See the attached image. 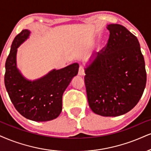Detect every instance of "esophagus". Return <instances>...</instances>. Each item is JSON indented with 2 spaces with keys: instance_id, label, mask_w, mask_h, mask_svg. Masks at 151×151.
Instances as JSON below:
<instances>
[{
  "instance_id": "esophagus-1",
  "label": "esophagus",
  "mask_w": 151,
  "mask_h": 151,
  "mask_svg": "<svg viewBox=\"0 0 151 151\" xmlns=\"http://www.w3.org/2000/svg\"><path fill=\"white\" fill-rule=\"evenodd\" d=\"M78 75L81 76H83L85 75V69L83 66H80L79 70H78Z\"/></svg>"
}]
</instances>
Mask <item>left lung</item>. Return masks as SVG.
<instances>
[{"instance_id":"obj_1","label":"left lung","mask_w":151,"mask_h":151,"mask_svg":"<svg viewBox=\"0 0 151 151\" xmlns=\"http://www.w3.org/2000/svg\"><path fill=\"white\" fill-rule=\"evenodd\" d=\"M107 46L85 68L87 100L92 111L106 117L125 114L144 93L146 72L139 40L123 26H107Z\"/></svg>"}]
</instances>
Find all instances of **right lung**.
I'll list each match as a JSON object with an SVG mask.
<instances>
[{"label": "right lung", "mask_w": 151, "mask_h": 151, "mask_svg": "<svg viewBox=\"0 0 151 151\" xmlns=\"http://www.w3.org/2000/svg\"><path fill=\"white\" fill-rule=\"evenodd\" d=\"M31 34L22 30L13 40L5 62V85L11 101L24 118L36 122L57 118L62 110V96L78 74L79 64L74 63L59 70L53 69L40 78H26L17 68V48Z\"/></svg>", "instance_id": "obj_1"}]
</instances>
